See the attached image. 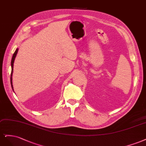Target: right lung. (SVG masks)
<instances>
[{
	"label": "right lung",
	"mask_w": 146,
	"mask_h": 146,
	"mask_svg": "<svg viewBox=\"0 0 146 146\" xmlns=\"http://www.w3.org/2000/svg\"><path fill=\"white\" fill-rule=\"evenodd\" d=\"M17 51H18V48L16 49V50L15 51V52L14 53L13 55V57H12V59H11V78H10V79H11V87L13 88V83H12V74H13V65H14V62H15V58L16 56V54L17 53Z\"/></svg>",
	"instance_id": "add662e5"
}]
</instances>
